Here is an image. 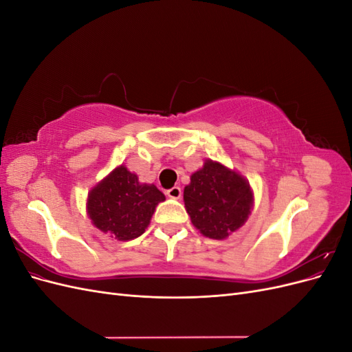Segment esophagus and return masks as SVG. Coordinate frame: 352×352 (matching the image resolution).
<instances>
[{
	"mask_svg": "<svg viewBox=\"0 0 352 352\" xmlns=\"http://www.w3.org/2000/svg\"><path fill=\"white\" fill-rule=\"evenodd\" d=\"M166 194H167V197H168V198L179 199L180 197H182V189H180L179 186H173L172 189H168Z\"/></svg>",
	"mask_w": 352,
	"mask_h": 352,
	"instance_id": "1",
	"label": "esophagus"
}]
</instances>
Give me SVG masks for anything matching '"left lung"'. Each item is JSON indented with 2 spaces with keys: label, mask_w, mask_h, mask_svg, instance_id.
Listing matches in <instances>:
<instances>
[{
  "label": "left lung",
  "mask_w": 352,
  "mask_h": 352,
  "mask_svg": "<svg viewBox=\"0 0 352 352\" xmlns=\"http://www.w3.org/2000/svg\"><path fill=\"white\" fill-rule=\"evenodd\" d=\"M192 225L210 239H226L241 229L254 207L250 182L236 170L207 158L184 189Z\"/></svg>",
  "instance_id": "left-lung-1"
}]
</instances>
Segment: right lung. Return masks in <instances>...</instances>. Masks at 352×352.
Returning a JSON list of instances; mask_svg holds the SVG:
<instances>
[{"label":"right lung","mask_w":352,"mask_h":352,"mask_svg":"<svg viewBox=\"0 0 352 352\" xmlns=\"http://www.w3.org/2000/svg\"><path fill=\"white\" fill-rule=\"evenodd\" d=\"M164 199L154 184H141L135 173L120 164L91 188L87 212L98 230L124 242L142 235L155 207Z\"/></svg>","instance_id":"1"}]
</instances>
